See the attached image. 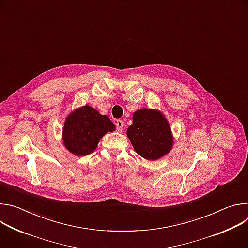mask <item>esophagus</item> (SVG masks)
I'll return each instance as SVG.
<instances>
[{
  "label": "esophagus",
  "instance_id": "34e87169",
  "mask_svg": "<svg viewBox=\"0 0 248 248\" xmlns=\"http://www.w3.org/2000/svg\"><path fill=\"white\" fill-rule=\"evenodd\" d=\"M116 126H117L118 131H122L123 128H124V122L122 120H118L116 122Z\"/></svg>",
  "mask_w": 248,
  "mask_h": 248
}]
</instances>
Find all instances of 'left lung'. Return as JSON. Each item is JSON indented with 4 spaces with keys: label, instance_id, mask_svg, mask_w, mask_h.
Returning <instances> with one entry per match:
<instances>
[{
    "label": "left lung",
    "instance_id": "obj_1",
    "mask_svg": "<svg viewBox=\"0 0 248 248\" xmlns=\"http://www.w3.org/2000/svg\"><path fill=\"white\" fill-rule=\"evenodd\" d=\"M126 134L135 152L150 161L167 155L173 144L169 122L158 110H137Z\"/></svg>",
    "mask_w": 248,
    "mask_h": 248
}]
</instances>
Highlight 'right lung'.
<instances>
[{"label": "right lung", "instance_id": "add662e5", "mask_svg": "<svg viewBox=\"0 0 248 248\" xmlns=\"http://www.w3.org/2000/svg\"><path fill=\"white\" fill-rule=\"evenodd\" d=\"M115 129V124L107 116L85 105L65 119L62 129L63 145L70 153L85 156L96 149L106 133Z\"/></svg>", "mask_w": 248, "mask_h": 248}]
</instances>
